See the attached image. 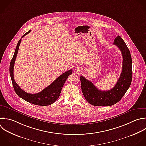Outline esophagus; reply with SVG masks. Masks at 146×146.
Segmentation results:
<instances>
[{
  "instance_id": "esophagus-1",
  "label": "esophagus",
  "mask_w": 146,
  "mask_h": 146,
  "mask_svg": "<svg viewBox=\"0 0 146 146\" xmlns=\"http://www.w3.org/2000/svg\"><path fill=\"white\" fill-rule=\"evenodd\" d=\"M75 72H76V73L78 74V75H79V74H80L82 72V69L80 68H79V67H78V68H76Z\"/></svg>"
}]
</instances>
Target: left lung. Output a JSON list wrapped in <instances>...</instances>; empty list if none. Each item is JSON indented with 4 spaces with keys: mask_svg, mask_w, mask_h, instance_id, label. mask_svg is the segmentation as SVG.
Instances as JSON below:
<instances>
[{
    "mask_svg": "<svg viewBox=\"0 0 146 146\" xmlns=\"http://www.w3.org/2000/svg\"><path fill=\"white\" fill-rule=\"evenodd\" d=\"M123 56L122 71L115 86L108 91L98 90L90 81L80 76L81 88L86 100L96 106H110L117 103L124 95L129 87L132 78V59L130 52L124 41L117 36L114 40Z\"/></svg>",
    "mask_w": 146,
    "mask_h": 146,
    "instance_id": "left-lung-1",
    "label": "left lung"
}]
</instances>
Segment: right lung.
Listing matches in <instances>:
<instances>
[{"label": "right lung", "instance_id": "add662e5", "mask_svg": "<svg viewBox=\"0 0 146 146\" xmlns=\"http://www.w3.org/2000/svg\"><path fill=\"white\" fill-rule=\"evenodd\" d=\"M30 31L31 30H29L28 32L25 34L22 38L30 33ZM21 40L22 39H20L18 43L14 55L10 64V74L14 90L19 97L30 103L38 106H44L50 105L54 103L59 98L62 87L66 80H67V78L72 74V70H70L62 74L50 86L47 87L39 93L32 94L25 92L24 90L21 88V87L17 84L14 79V67Z\"/></svg>", "mask_w": 146, "mask_h": 146}]
</instances>
